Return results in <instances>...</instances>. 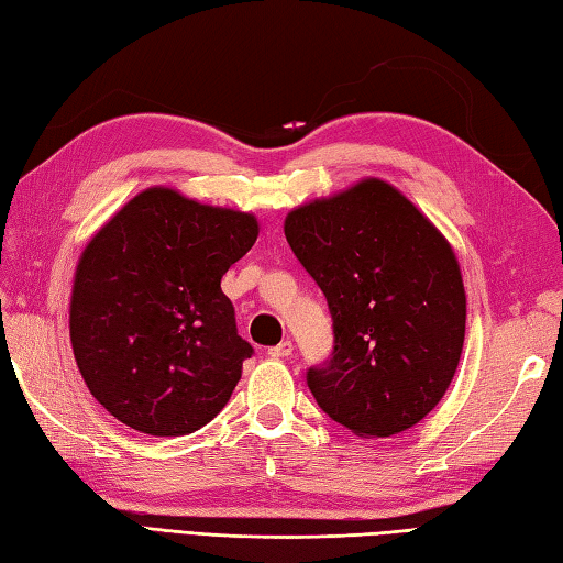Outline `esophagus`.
<instances>
[{
    "label": "esophagus",
    "instance_id": "34e87169",
    "mask_svg": "<svg viewBox=\"0 0 563 563\" xmlns=\"http://www.w3.org/2000/svg\"><path fill=\"white\" fill-rule=\"evenodd\" d=\"M291 352H294L291 340H284V342H279V345H274V347L267 350V354H269V357H274V360H286Z\"/></svg>",
    "mask_w": 563,
    "mask_h": 563
}]
</instances>
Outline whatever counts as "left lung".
I'll use <instances>...</instances> for the list:
<instances>
[{"label":"left lung","mask_w":563,"mask_h":563,"mask_svg":"<svg viewBox=\"0 0 563 563\" xmlns=\"http://www.w3.org/2000/svg\"><path fill=\"white\" fill-rule=\"evenodd\" d=\"M284 235L332 316L330 360L306 372L318 406L362 438L416 426L450 388L464 347L452 245L376 177L298 206Z\"/></svg>","instance_id":"obj_1"}]
</instances>
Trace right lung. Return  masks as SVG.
Returning <instances> with one entry per match:
<instances>
[{
	"instance_id": "1",
	"label": "right lung",
	"mask_w": 563,
	"mask_h": 563,
	"mask_svg": "<svg viewBox=\"0 0 563 563\" xmlns=\"http://www.w3.org/2000/svg\"><path fill=\"white\" fill-rule=\"evenodd\" d=\"M257 218L151 187L89 240L70 298L73 352L89 394L155 438L211 422L252 357L223 274L255 245Z\"/></svg>"
}]
</instances>
